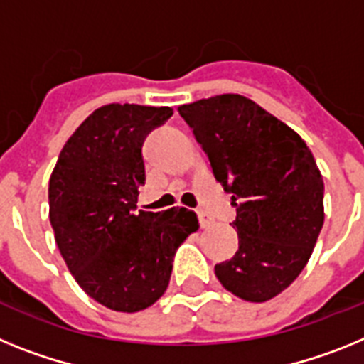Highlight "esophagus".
Returning a JSON list of instances; mask_svg holds the SVG:
<instances>
[{"label": "esophagus", "instance_id": "34e87169", "mask_svg": "<svg viewBox=\"0 0 364 364\" xmlns=\"http://www.w3.org/2000/svg\"><path fill=\"white\" fill-rule=\"evenodd\" d=\"M198 218H200V223H201V227H208L210 225V223H213V218L208 216L207 213H205V210H198Z\"/></svg>", "mask_w": 364, "mask_h": 364}]
</instances>
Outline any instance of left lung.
<instances>
[{
  "instance_id": "left-lung-1",
  "label": "left lung",
  "mask_w": 364,
  "mask_h": 364,
  "mask_svg": "<svg viewBox=\"0 0 364 364\" xmlns=\"http://www.w3.org/2000/svg\"><path fill=\"white\" fill-rule=\"evenodd\" d=\"M230 194L238 251L216 264L221 286L247 302L287 289L308 264L324 223V181L304 139L238 93L178 107Z\"/></svg>"
}]
</instances>
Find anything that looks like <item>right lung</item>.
Instances as JSON below:
<instances>
[{"label":"right lung","mask_w":364,"mask_h":364,"mask_svg":"<svg viewBox=\"0 0 364 364\" xmlns=\"http://www.w3.org/2000/svg\"><path fill=\"white\" fill-rule=\"evenodd\" d=\"M168 106L106 104L68 139L49 179V220L78 286L113 311L135 314L163 296L196 213L139 210L143 143L172 117Z\"/></svg>","instance_id":"right-lung-1"}]
</instances>
